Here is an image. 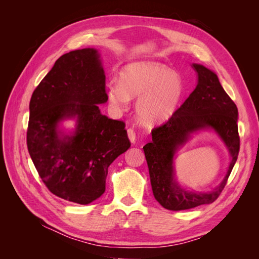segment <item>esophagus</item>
Instances as JSON below:
<instances>
[{
  "label": "esophagus",
  "mask_w": 259,
  "mask_h": 259,
  "mask_svg": "<svg viewBox=\"0 0 259 259\" xmlns=\"http://www.w3.org/2000/svg\"><path fill=\"white\" fill-rule=\"evenodd\" d=\"M127 136H128L130 140H131V143H135V140H136V134H135V131H134V130H133V128H128V130H127Z\"/></svg>",
  "instance_id": "34e87169"
}]
</instances>
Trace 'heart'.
Listing matches in <instances>:
<instances>
[{
    "label": "heart",
    "instance_id": "heart-1",
    "mask_svg": "<svg viewBox=\"0 0 259 259\" xmlns=\"http://www.w3.org/2000/svg\"><path fill=\"white\" fill-rule=\"evenodd\" d=\"M185 92L182 77L166 65L158 61H135L124 66L120 83L108 88L110 105L123 110L131 98L139 97L136 113L140 122L149 126L165 123L176 112Z\"/></svg>",
    "mask_w": 259,
    "mask_h": 259
}]
</instances>
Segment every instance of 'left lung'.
I'll return each mask as SVG.
<instances>
[{"label":"left lung","mask_w":259,"mask_h":259,"mask_svg":"<svg viewBox=\"0 0 259 259\" xmlns=\"http://www.w3.org/2000/svg\"><path fill=\"white\" fill-rule=\"evenodd\" d=\"M191 67L198 74L197 86L174 115L151 132L152 142L144 147L154 198L169 210L213 203L226 186L240 149L236 104L225 92L214 71L199 64H192ZM201 130L215 131L231 154L230 167L223 182L208 193L187 191L175 178L177 151Z\"/></svg>","instance_id":"obj_1"}]
</instances>
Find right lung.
<instances>
[{
	"label": "right lung",
	"instance_id": "right-lung-1",
	"mask_svg": "<svg viewBox=\"0 0 259 259\" xmlns=\"http://www.w3.org/2000/svg\"><path fill=\"white\" fill-rule=\"evenodd\" d=\"M106 75L96 49L59 57L34 90L27 131L29 154L49 190L86 205L106 190L108 167L131 147L122 121L101 114ZM73 119L67 132L64 120Z\"/></svg>",
	"mask_w": 259,
	"mask_h": 259
}]
</instances>
